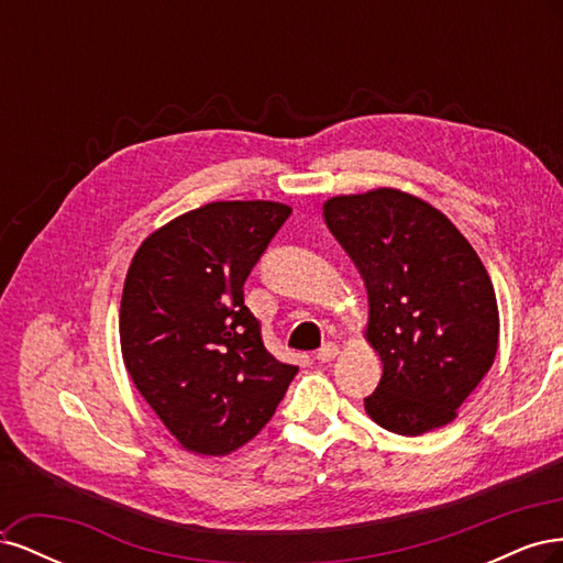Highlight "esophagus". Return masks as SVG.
Segmentation results:
<instances>
[{
	"mask_svg": "<svg viewBox=\"0 0 563 563\" xmlns=\"http://www.w3.org/2000/svg\"><path fill=\"white\" fill-rule=\"evenodd\" d=\"M338 354H340V347L335 343H327V345H321V350H317V362H321V364L333 362Z\"/></svg>",
	"mask_w": 563,
	"mask_h": 563,
	"instance_id": "34e87169",
	"label": "esophagus"
}]
</instances>
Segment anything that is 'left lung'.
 Returning a JSON list of instances; mask_svg holds the SVG:
<instances>
[{"label":"left lung","instance_id":"1","mask_svg":"<svg viewBox=\"0 0 563 563\" xmlns=\"http://www.w3.org/2000/svg\"><path fill=\"white\" fill-rule=\"evenodd\" d=\"M323 220L368 294L364 338L383 378L366 413L404 437L444 428L498 350V300L482 258L444 213L395 187L331 197Z\"/></svg>","mask_w":563,"mask_h":563}]
</instances>
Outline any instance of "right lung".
<instances>
[{"label":"right lung","mask_w":563,"mask_h":563,"mask_svg":"<svg viewBox=\"0 0 563 563\" xmlns=\"http://www.w3.org/2000/svg\"><path fill=\"white\" fill-rule=\"evenodd\" d=\"M291 207L211 201L145 236L129 265L119 343L129 376L178 444L228 455L275 416L298 366L272 356L244 282Z\"/></svg>","instance_id":"1"}]
</instances>
